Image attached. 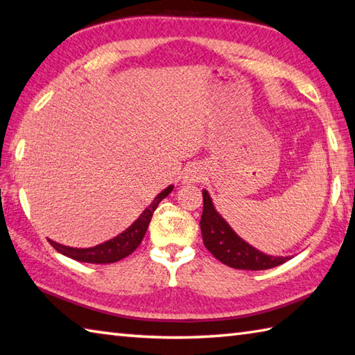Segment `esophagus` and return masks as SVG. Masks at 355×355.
Listing matches in <instances>:
<instances>
[{
  "mask_svg": "<svg viewBox=\"0 0 355 355\" xmlns=\"http://www.w3.org/2000/svg\"><path fill=\"white\" fill-rule=\"evenodd\" d=\"M200 178H202V172L198 171V167H191V169H186L183 182L184 183H196Z\"/></svg>",
  "mask_w": 355,
  "mask_h": 355,
  "instance_id": "obj_1",
  "label": "esophagus"
}]
</instances>
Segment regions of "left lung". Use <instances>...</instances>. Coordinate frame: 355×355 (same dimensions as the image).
<instances>
[{
    "label": "left lung",
    "instance_id": "obj_1",
    "mask_svg": "<svg viewBox=\"0 0 355 355\" xmlns=\"http://www.w3.org/2000/svg\"><path fill=\"white\" fill-rule=\"evenodd\" d=\"M203 212L200 220L203 243L216 259L237 270H267L288 261V256H270L245 242L218 214L209 192L203 189Z\"/></svg>",
    "mask_w": 355,
    "mask_h": 355
}]
</instances>
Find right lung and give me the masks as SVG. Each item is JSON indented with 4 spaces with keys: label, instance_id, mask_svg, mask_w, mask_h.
Here are the masks:
<instances>
[{
    "label": "right lung",
    "instance_id": "1",
    "mask_svg": "<svg viewBox=\"0 0 355 355\" xmlns=\"http://www.w3.org/2000/svg\"><path fill=\"white\" fill-rule=\"evenodd\" d=\"M172 189H173V184H169L166 189L161 191L159 194L152 200V203L147 206L143 212H141V216L130 225V227L110 241L102 242L99 245H96V247H89V248L67 247V245L57 243L51 239H49V243L53 245L59 253L79 262H88V263L118 262L121 259H124V257H127L128 254H132L133 251L139 247L141 241L144 239L147 227H149L157 206L159 205L161 200L171 194Z\"/></svg>",
    "mask_w": 355,
    "mask_h": 355
}]
</instances>
